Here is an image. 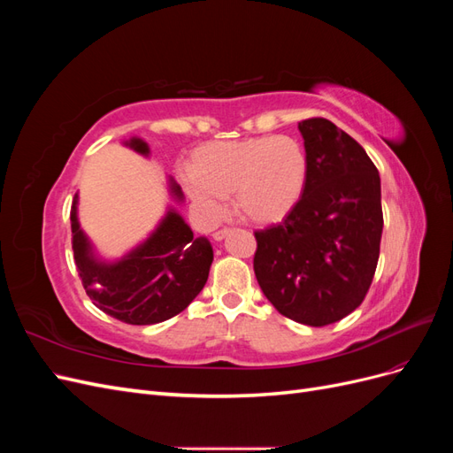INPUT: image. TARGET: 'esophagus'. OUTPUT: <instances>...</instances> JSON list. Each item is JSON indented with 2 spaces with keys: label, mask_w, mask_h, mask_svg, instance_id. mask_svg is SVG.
I'll list each match as a JSON object with an SVG mask.
<instances>
[{
  "label": "esophagus",
  "mask_w": 453,
  "mask_h": 453,
  "mask_svg": "<svg viewBox=\"0 0 453 453\" xmlns=\"http://www.w3.org/2000/svg\"><path fill=\"white\" fill-rule=\"evenodd\" d=\"M232 232V228H221V230H217L215 234H213V238L217 240V242H221V240H225L228 234Z\"/></svg>",
  "instance_id": "esophagus-1"
}]
</instances>
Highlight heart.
Returning <instances> with one entry per match:
<instances>
[{
  "label": "heart",
  "mask_w": 453,
  "mask_h": 453,
  "mask_svg": "<svg viewBox=\"0 0 453 453\" xmlns=\"http://www.w3.org/2000/svg\"><path fill=\"white\" fill-rule=\"evenodd\" d=\"M310 166L306 145L293 135L211 142L190 155L187 190L211 217L221 213V200L232 196L245 221L273 225L303 202Z\"/></svg>",
  "instance_id": "1"
}]
</instances>
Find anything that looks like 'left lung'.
<instances>
[{
  "label": "left lung",
  "mask_w": 453,
  "mask_h": 453,
  "mask_svg": "<svg viewBox=\"0 0 453 453\" xmlns=\"http://www.w3.org/2000/svg\"><path fill=\"white\" fill-rule=\"evenodd\" d=\"M310 155L303 202L255 232L253 268L285 318L310 326L344 319L365 300L383 228L380 173L366 150L331 120L298 122Z\"/></svg>",
  "instance_id": "obj_1"
}]
</instances>
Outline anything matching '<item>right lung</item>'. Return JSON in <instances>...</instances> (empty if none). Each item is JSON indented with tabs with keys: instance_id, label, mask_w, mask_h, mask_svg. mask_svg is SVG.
I'll return each instance as SVG.
<instances>
[{
	"instance_id": "1",
	"label": "right lung",
	"mask_w": 453,
	"mask_h": 453,
	"mask_svg": "<svg viewBox=\"0 0 453 453\" xmlns=\"http://www.w3.org/2000/svg\"><path fill=\"white\" fill-rule=\"evenodd\" d=\"M142 155L149 153L143 140L127 142ZM172 193L183 200L173 180ZM72 245L75 266L87 295L111 318L128 325H155L181 313L203 289L213 263L208 238H196L181 215L170 210L158 228L140 248L117 263L94 257L90 242L77 221V196L72 205Z\"/></svg>"
}]
</instances>
